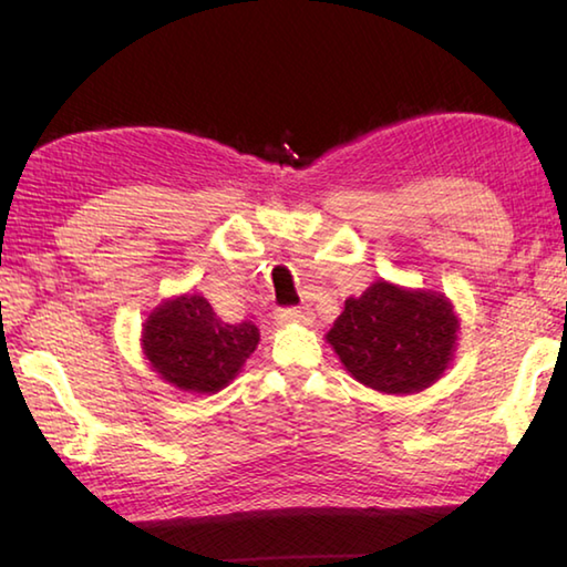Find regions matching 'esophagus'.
Instances as JSON below:
<instances>
[{
    "mask_svg": "<svg viewBox=\"0 0 567 567\" xmlns=\"http://www.w3.org/2000/svg\"><path fill=\"white\" fill-rule=\"evenodd\" d=\"M275 320L280 324H292V322L312 324L315 312L307 310V307H280V310L275 312Z\"/></svg>",
    "mask_w": 567,
    "mask_h": 567,
    "instance_id": "34e87169",
    "label": "esophagus"
}]
</instances>
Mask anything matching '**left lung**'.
<instances>
[{"label":"left lung","instance_id":"left-lung-1","mask_svg":"<svg viewBox=\"0 0 567 567\" xmlns=\"http://www.w3.org/2000/svg\"><path fill=\"white\" fill-rule=\"evenodd\" d=\"M457 332L460 320L445 292L378 280L344 300L328 342L362 385L412 395L443 378L455 358Z\"/></svg>","mask_w":567,"mask_h":567}]
</instances>
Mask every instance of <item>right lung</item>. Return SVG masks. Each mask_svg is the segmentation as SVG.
<instances>
[{
	"mask_svg": "<svg viewBox=\"0 0 567 567\" xmlns=\"http://www.w3.org/2000/svg\"><path fill=\"white\" fill-rule=\"evenodd\" d=\"M142 354L159 380L182 392L215 395L257 350L252 322H225L199 292L162 300L142 324Z\"/></svg>",
	"mask_w": 567,
	"mask_h": 567,
	"instance_id": "add662e5",
	"label": "right lung"
}]
</instances>
